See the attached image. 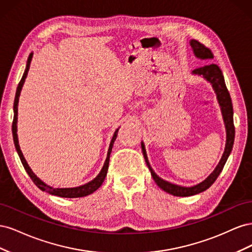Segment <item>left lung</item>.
<instances>
[{
  "label": "left lung",
  "mask_w": 252,
  "mask_h": 252,
  "mask_svg": "<svg viewBox=\"0 0 252 252\" xmlns=\"http://www.w3.org/2000/svg\"><path fill=\"white\" fill-rule=\"evenodd\" d=\"M190 46L192 47L193 53L196 58L202 59V60L213 59V55H212L211 50L206 47L205 45H203L202 43H200L199 41L191 40L190 41ZM192 73L196 74V75H202L205 80H207L211 84L213 90H215L218 102H219L220 107V111H222L224 123H225L226 145H225V150H224V154L222 156V158H220V161L218 164V166L216 167V169L209 174V177L206 180H204L203 182L199 183L197 185H194L192 187H184V186L172 184V183H170V182H167V181L163 180L162 178H159L154 170H152L151 166L148 162L146 150H145V145L143 142L141 143L145 161H146V164L151 172L152 178H154V180L156 181V183L159 188L163 189L164 191L168 192L172 195H175V196L194 195V194L205 191L206 189H208L213 184V183L216 182L220 173L222 172L227 158H228V157H229L230 152L232 150L233 142H234L232 102H231L229 91H228V89L226 87L222 70L220 69V67L217 64H209V65H205L200 68H196V69H194L192 71Z\"/></svg>",
  "instance_id": "obj_1"
}]
</instances>
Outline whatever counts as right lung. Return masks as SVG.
<instances>
[{"label":"right lung","mask_w":252,"mask_h":252,"mask_svg":"<svg viewBox=\"0 0 252 252\" xmlns=\"http://www.w3.org/2000/svg\"><path fill=\"white\" fill-rule=\"evenodd\" d=\"M32 52L30 53L28 60H27V64H26V69L23 73V77L19 83L18 88H17V93H16V97H14V103H13V122H12V135H13V142H14V146H16L17 152L18 155L21 158V162L24 166V168L26 170V172L28 173V175L30 177V179L32 180V182L34 184L39 187L42 191H46L50 194L53 195H58L61 197H81V196H86L88 194H91L93 192H94L95 190L100 187L103 182L106 178V174H107V170H108V166H109V158H110V154H111V150H112V146H113V143L117 139V135H118V131H119V128L114 132L113 136H112V140L110 142L109 145V149H108V154H107V158H106V161L105 164L103 166V168L101 170V172L98 173L96 177L86 184L81 185L79 187H72V188H53L51 186H48L45 184L43 181H41L39 178L36 177V175L32 172V170L30 169L29 165L27 164L26 159L23 156L22 151L20 149V145H19V141H18V134H17V123H18V103H19V96L21 94V90L23 85H24V82L25 79L27 77V73L29 70V67H30V63H32Z\"/></svg>","instance_id":"add662e5"}]
</instances>
